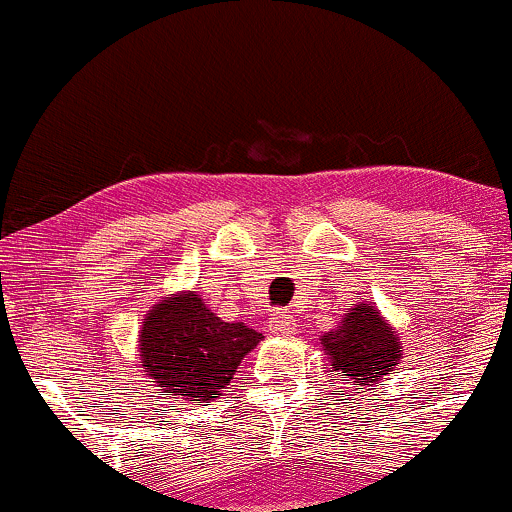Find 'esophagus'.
<instances>
[{
	"label": "esophagus",
	"mask_w": 512,
	"mask_h": 512,
	"mask_svg": "<svg viewBox=\"0 0 512 512\" xmlns=\"http://www.w3.org/2000/svg\"><path fill=\"white\" fill-rule=\"evenodd\" d=\"M294 328H296L294 318L286 316V313H274V316L269 318V328L267 330L272 335H291V333H294Z\"/></svg>",
	"instance_id": "34e87169"
}]
</instances>
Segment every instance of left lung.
<instances>
[{
	"instance_id": "8db88e82",
	"label": "left lung",
	"mask_w": 512,
	"mask_h": 512,
	"mask_svg": "<svg viewBox=\"0 0 512 512\" xmlns=\"http://www.w3.org/2000/svg\"><path fill=\"white\" fill-rule=\"evenodd\" d=\"M333 372H340L345 384L374 386L401 362V342L396 330L381 318L372 303L359 301L347 308L335 330L320 338Z\"/></svg>"
}]
</instances>
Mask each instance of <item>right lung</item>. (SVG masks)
<instances>
[{"label":"right lung","mask_w":512,"mask_h":512,"mask_svg":"<svg viewBox=\"0 0 512 512\" xmlns=\"http://www.w3.org/2000/svg\"><path fill=\"white\" fill-rule=\"evenodd\" d=\"M260 340L245 323H226L211 313L196 291H184L157 301L145 316L138 352L160 396L209 403Z\"/></svg>","instance_id":"right-lung-1"}]
</instances>
